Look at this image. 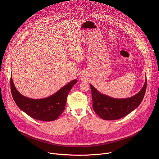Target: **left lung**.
Instances as JSON below:
<instances>
[{
    "label": "left lung",
    "instance_id": "obj_1",
    "mask_svg": "<svg viewBox=\"0 0 159 159\" xmlns=\"http://www.w3.org/2000/svg\"><path fill=\"white\" fill-rule=\"evenodd\" d=\"M93 107L96 114L105 120H119L132 112L141 104L145 94L147 79L144 85L134 96L125 99H116L100 93L91 84Z\"/></svg>",
    "mask_w": 159,
    "mask_h": 159
}]
</instances>
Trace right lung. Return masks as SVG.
Wrapping results in <instances>:
<instances>
[{
    "label": "right lung",
    "instance_id": "right-lung-1",
    "mask_svg": "<svg viewBox=\"0 0 159 159\" xmlns=\"http://www.w3.org/2000/svg\"><path fill=\"white\" fill-rule=\"evenodd\" d=\"M76 79L68 83L53 95L43 99H31L22 96L16 89L11 77V90L12 98L17 106L30 117L43 121L57 120L63 112L67 96Z\"/></svg>",
    "mask_w": 159,
    "mask_h": 159
}]
</instances>
